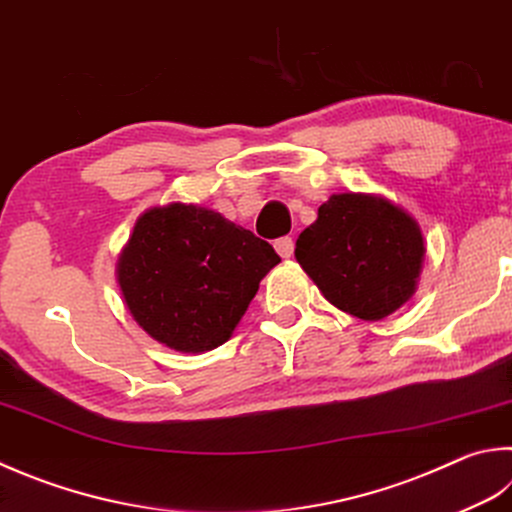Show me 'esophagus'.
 <instances>
[{
    "label": "esophagus",
    "instance_id": "34e87169",
    "mask_svg": "<svg viewBox=\"0 0 512 512\" xmlns=\"http://www.w3.org/2000/svg\"><path fill=\"white\" fill-rule=\"evenodd\" d=\"M274 249H276V254L281 256V258H289V256L294 254V240L289 238V236L278 238L276 243H274Z\"/></svg>",
    "mask_w": 512,
    "mask_h": 512
}]
</instances>
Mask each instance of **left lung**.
<instances>
[{"instance_id": "obj_1", "label": "left lung", "mask_w": 512, "mask_h": 512, "mask_svg": "<svg viewBox=\"0 0 512 512\" xmlns=\"http://www.w3.org/2000/svg\"><path fill=\"white\" fill-rule=\"evenodd\" d=\"M294 256L334 307L381 321L417 292L426 243L406 209L379 194L350 191L318 207Z\"/></svg>"}]
</instances>
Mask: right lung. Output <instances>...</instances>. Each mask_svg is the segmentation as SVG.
<instances>
[{"label":"right lung","mask_w":512,"mask_h":512,"mask_svg":"<svg viewBox=\"0 0 512 512\" xmlns=\"http://www.w3.org/2000/svg\"><path fill=\"white\" fill-rule=\"evenodd\" d=\"M278 263L272 245L218 211L169 202L136 220L115 278L133 321L153 341L200 354L229 341Z\"/></svg>","instance_id":"1"}]
</instances>
